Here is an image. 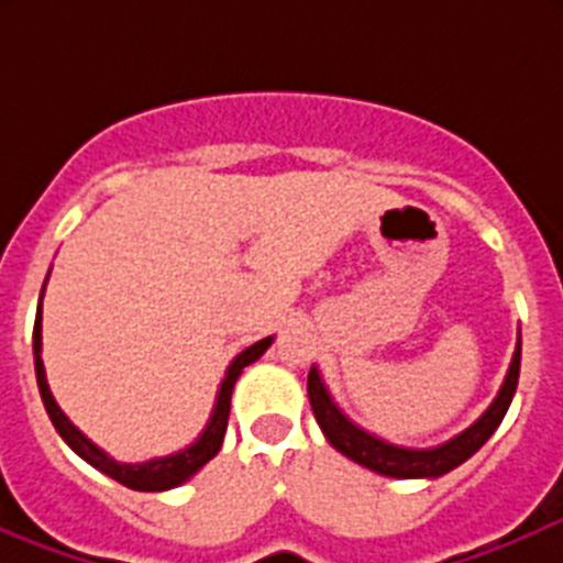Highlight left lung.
Wrapping results in <instances>:
<instances>
[{"label":"left lung","instance_id":"8db88e82","mask_svg":"<svg viewBox=\"0 0 563 563\" xmlns=\"http://www.w3.org/2000/svg\"><path fill=\"white\" fill-rule=\"evenodd\" d=\"M518 378H520V338H518V345H515L507 378H504L496 400L487 406V411L482 413L471 428H465L463 433L455 435V439H450L446 444L433 446V450H408V446L389 444V441L378 439V435L367 433V430H362L360 424L351 422V419L340 411L338 402L332 400V395H329L327 387H323L316 367H310L308 397H310V406H313L316 422L321 424L327 441L334 446V450L343 452L349 460L376 471V474L395 476V479H424V476H428V479H435V476L450 474L452 468H457L460 463H465V460L474 455L476 450H482V444L496 433L504 413H507L509 402H512L515 389H518Z\"/></svg>","mask_w":563,"mask_h":563}]
</instances>
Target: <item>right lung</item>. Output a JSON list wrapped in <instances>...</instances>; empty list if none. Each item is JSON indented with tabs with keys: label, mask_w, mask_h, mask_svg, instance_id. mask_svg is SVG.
<instances>
[{
	"label": "right lung",
	"mask_w": 563,
	"mask_h": 563,
	"mask_svg": "<svg viewBox=\"0 0 563 563\" xmlns=\"http://www.w3.org/2000/svg\"><path fill=\"white\" fill-rule=\"evenodd\" d=\"M45 280H48V277H45ZM43 291H45V286H43ZM40 302H43V294H40ZM32 338H35V373H37L40 397H43V406H45V411H48L51 422H54L56 433L65 439V444L70 446L78 457L87 460L89 465H95L98 471H103V474L111 476V479L122 482V485L130 487V490H144V493L172 490V487H179L181 482L190 479L198 468H203L209 460L218 455L220 446H223L225 428H229L231 391H234L236 378H240L242 371H245L247 365H253V362L258 360V356L272 345V338H264V340H258V343L250 345V349L242 351V354L234 356V362L229 365L223 384H220V389H218V400H214L212 417H209L207 428L201 430V435H198L190 446L174 452V455L146 460V463H117V460L108 457L98 444H92V441H89L87 435H84L81 430H78L76 424L65 417V411L56 406L54 395H51L48 382H45L43 360H40V349H43V313H40V308H37L35 332H32Z\"/></svg>",
	"instance_id": "add662e5"
}]
</instances>
